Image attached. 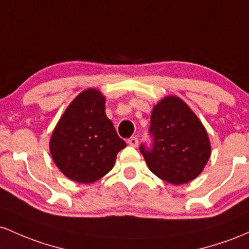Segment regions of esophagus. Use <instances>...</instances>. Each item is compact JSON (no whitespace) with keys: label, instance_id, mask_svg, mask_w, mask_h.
<instances>
[{"label":"esophagus","instance_id":"obj_1","mask_svg":"<svg viewBox=\"0 0 249 249\" xmlns=\"http://www.w3.org/2000/svg\"><path fill=\"white\" fill-rule=\"evenodd\" d=\"M127 143L129 144V146H132V147H138L139 140H138V138H136V136H132L130 139H128Z\"/></svg>","mask_w":249,"mask_h":249}]
</instances>
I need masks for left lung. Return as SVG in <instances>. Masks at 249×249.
Masks as SVG:
<instances>
[{
    "mask_svg": "<svg viewBox=\"0 0 249 249\" xmlns=\"http://www.w3.org/2000/svg\"><path fill=\"white\" fill-rule=\"evenodd\" d=\"M152 147L140 146L148 168L172 185L194 180L211 156L205 127L193 110L177 96H166L150 116Z\"/></svg>",
    "mask_w": 249,
    "mask_h": 249,
    "instance_id": "left-lung-1",
    "label": "left lung"
}]
</instances>
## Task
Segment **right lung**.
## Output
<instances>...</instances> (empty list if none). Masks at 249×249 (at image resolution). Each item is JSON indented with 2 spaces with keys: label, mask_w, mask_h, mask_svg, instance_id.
I'll list each match as a JSON object with an SVG mask.
<instances>
[{
  "label": "right lung",
  "mask_w": 249,
  "mask_h": 249,
  "mask_svg": "<svg viewBox=\"0 0 249 249\" xmlns=\"http://www.w3.org/2000/svg\"><path fill=\"white\" fill-rule=\"evenodd\" d=\"M101 91L87 89L72 100L50 138V154L67 178L91 183L110 172L127 146L105 111Z\"/></svg>",
  "instance_id": "right-lung-1"
}]
</instances>
